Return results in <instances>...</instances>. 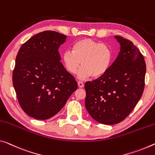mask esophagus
I'll list each match as a JSON object with an SVG mask.
<instances>
[{
	"label": "esophagus",
	"mask_w": 155,
	"mask_h": 155,
	"mask_svg": "<svg viewBox=\"0 0 155 155\" xmlns=\"http://www.w3.org/2000/svg\"><path fill=\"white\" fill-rule=\"evenodd\" d=\"M78 85L80 88H83L84 87V84H83L82 82H78Z\"/></svg>",
	"instance_id": "34e87169"
}]
</instances>
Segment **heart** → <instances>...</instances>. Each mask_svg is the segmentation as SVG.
I'll list each match as a JSON object with an SVG mask.
<instances>
[{"instance_id":"heart-1","label":"heart","mask_w":155,"mask_h":155,"mask_svg":"<svg viewBox=\"0 0 155 155\" xmlns=\"http://www.w3.org/2000/svg\"><path fill=\"white\" fill-rule=\"evenodd\" d=\"M112 59V51L108 45L91 39L78 40L73 45V51H66L62 54L64 66L71 75L77 73L81 64L82 67L78 73L80 79L104 75L110 68Z\"/></svg>"}]
</instances>
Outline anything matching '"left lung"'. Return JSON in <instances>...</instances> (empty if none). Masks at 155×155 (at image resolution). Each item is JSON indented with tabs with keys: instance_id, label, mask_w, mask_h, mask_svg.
Instances as JSON below:
<instances>
[{
	"instance_id": "left-lung-1",
	"label": "left lung",
	"mask_w": 155,
	"mask_h": 155,
	"mask_svg": "<svg viewBox=\"0 0 155 155\" xmlns=\"http://www.w3.org/2000/svg\"><path fill=\"white\" fill-rule=\"evenodd\" d=\"M115 39L120 52L104 75L84 84L85 107L97 122L114 125L132 112L141 97L145 87L146 65L139 49L130 40Z\"/></svg>"
}]
</instances>
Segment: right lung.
I'll return each mask as SVG.
<instances>
[{"label":"right lung","mask_w":155,"mask_h":155,"mask_svg":"<svg viewBox=\"0 0 155 155\" xmlns=\"http://www.w3.org/2000/svg\"><path fill=\"white\" fill-rule=\"evenodd\" d=\"M66 39L55 31H44L28 39L18 52L13 85L21 107L30 117H53L78 89L74 77L60 61L58 49Z\"/></svg>","instance_id":"obj_1"}]
</instances>
